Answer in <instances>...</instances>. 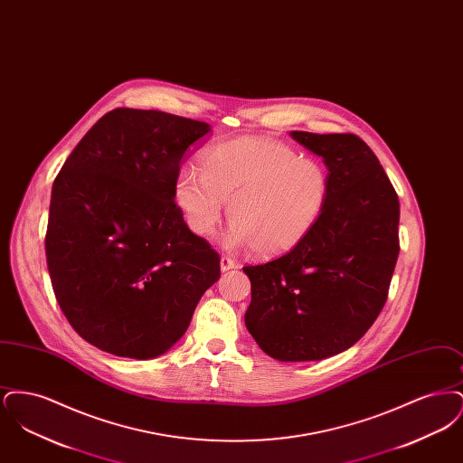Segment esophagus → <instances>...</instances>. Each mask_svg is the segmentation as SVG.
Instances as JSON below:
<instances>
[{"label":"esophagus","instance_id":"1","mask_svg":"<svg viewBox=\"0 0 463 463\" xmlns=\"http://www.w3.org/2000/svg\"><path fill=\"white\" fill-rule=\"evenodd\" d=\"M236 267V262L231 259V257H222L221 259V269L225 272V270H231V269H234Z\"/></svg>","mask_w":463,"mask_h":463}]
</instances>
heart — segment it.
Wrapping results in <instances>:
<instances>
[{"label": "heart", "instance_id": "1", "mask_svg": "<svg viewBox=\"0 0 463 463\" xmlns=\"http://www.w3.org/2000/svg\"><path fill=\"white\" fill-rule=\"evenodd\" d=\"M330 172L316 157L298 156L285 142L241 137L212 146L201 172L176 174L174 199L187 227L210 238L223 217L232 222L229 248H253L260 257L291 251L307 238L330 199Z\"/></svg>", "mask_w": 463, "mask_h": 463}]
</instances>
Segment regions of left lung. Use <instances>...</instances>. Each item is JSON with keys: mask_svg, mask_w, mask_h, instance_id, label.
Instances as JSON below:
<instances>
[{"mask_svg": "<svg viewBox=\"0 0 463 463\" xmlns=\"http://www.w3.org/2000/svg\"><path fill=\"white\" fill-rule=\"evenodd\" d=\"M289 135L323 157L330 199L297 248L242 267L251 281L244 325L278 361H321L353 347L383 308L399 255V199L359 137Z\"/></svg>", "mask_w": 463, "mask_h": 463, "instance_id": "8db88e82", "label": "left lung"}]
</instances>
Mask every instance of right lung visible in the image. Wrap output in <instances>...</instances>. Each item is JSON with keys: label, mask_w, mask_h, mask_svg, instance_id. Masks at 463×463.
Wrapping results in <instances>:
<instances>
[{"label": "right lung", "mask_w": 463, "mask_h": 463, "mask_svg": "<svg viewBox=\"0 0 463 463\" xmlns=\"http://www.w3.org/2000/svg\"><path fill=\"white\" fill-rule=\"evenodd\" d=\"M208 132V123L159 110H110L53 182L52 287L71 326L104 353H166L221 278L219 253L189 231L174 199L180 165Z\"/></svg>", "instance_id": "obj_1"}]
</instances>
